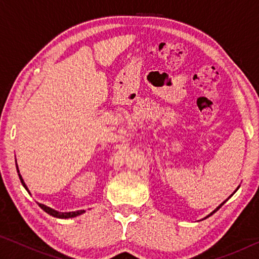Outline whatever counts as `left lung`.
<instances>
[{
	"label": "left lung",
	"instance_id": "1",
	"mask_svg": "<svg viewBox=\"0 0 259 259\" xmlns=\"http://www.w3.org/2000/svg\"><path fill=\"white\" fill-rule=\"evenodd\" d=\"M236 190H238V188H236ZM225 202H226V201H225ZM225 202H223V203H222V204H221V205H219V207H217V208H216V209H214V210H213V211H212V212H211V213H210V214H208V216H207V217H210V216H211V214H212V213H213V212H216V211H217V210H218V209H219V208H221V207H222V205H223V204H224V203H225ZM207 217H205V218H207Z\"/></svg>",
	"mask_w": 259,
	"mask_h": 259
}]
</instances>
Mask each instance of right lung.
<instances>
[{"instance_id":"1","label":"right lung","mask_w":259,"mask_h":259,"mask_svg":"<svg viewBox=\"0 0 259 259\" xmlns=\"http://www.w3.org/2000/svg\"><path fill=\"white\" fill-rule=\"evenodd\" d=\"M16 165H17V164H16ZM17 171H18L19 179H20L21 184H23V186H24V187L26 188V190H27V192H28V188H27V186H26V184L24 183V179H23V177H21V175L19 174L18 165H17ZM38 205H40V207H41L43 210H45V211H46L47 213H49L50 216H54V217H57V218H72V217H76V216H78V214H81V213L84 212V210H78V211H72V212H59V211H56V210L51 209V208H49V207H47V205H45V204L38 203Z\"/></svg>"}]
</instances>
